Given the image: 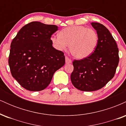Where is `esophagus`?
<instances>
[{"instance_id": "1", "label": "esophagus", "mask_w": 126, "mask_h": 126, "mask_svg": "<svg viewBox=\"0 0 126 126\" xmlns=\"http://www.w3.org/2000/svg\"><path fill=\"white\" fill-rule=\"evenodd\" d=\"M65 61H66V64H69V63H72V60L70 59H69L68 57H65Z\"/></svg>"}]
</instances>
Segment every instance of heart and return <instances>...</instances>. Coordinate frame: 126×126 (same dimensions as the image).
Returning <instances> with one entry per match:
<instances>
[{
	"mask_svg": "<svg viewBox=\"0 0 126 126\" xmlns=\"http://www.w3.org/2000/svg\"><path fill=\"white\" fill-rule=\"evenodd\" d=\"M51 41L53 47L60 51L65 50L69 45L72 56L82 59L94 51L98 36L95 30L84 26H70L60 31L59 35L51 36Z\"/></svg>",
	"mask_w": 126,
	"mask_h": 126,
	"instance_id": "b5f03b06",
	"label": "heart"
}]
</instances>
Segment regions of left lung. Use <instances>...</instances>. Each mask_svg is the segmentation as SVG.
<instances>
[{
	"label": "left lung",
	"mask_w": 126,
	"mask_h": 126,
	"mask_svg": "<svg viewBox=\"0 0 126 126\" xmlns=\"http://www.w3.org/2000/svg\"><path fill=\"white\" fill-rule=\"evenodd\" d=\"M98 36L97 46L90 56L73 62L70 79L82 91H94L103 88L115 75L119 62L118 48L109 30L98 22L91 23Z\"/></svg>",
	"instance_id": "obj_1"
}]
</instances>
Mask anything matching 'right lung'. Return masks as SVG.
Wrapping results in <instances>:
<instances>
[{
    "instance_id": "add662e5",
    "label": "right lung",
    "mask_w": 126,
    "mask_h": 126,
    "mask_svg": "<svg viewBox=\"0 0 126 126\" xmlns=\"http://www.w3.org/2000/svg\"><path fill=\"white\" fill-rule=\"evenodd\" d=\"M57 30L56 25L31 22L13 39L9 56L10 70L13 77L27 90L44 89L55 72L65 64L63 52L55 49L51 41L52 34Z\"/></svg>"
}]
</instances>
